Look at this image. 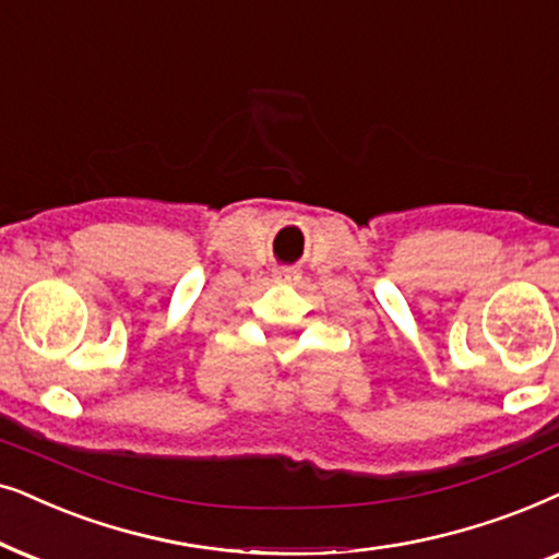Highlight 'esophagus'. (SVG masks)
<instances>
[{
  "label": "esophagus",
  "mask_w": 559,
  "mask_h": 559,
  "mask_svg": "<svg viewBox=\"0 0 559 559\" xmlns=\"http://www.w3.org/2000/svg\"><path fill=\"white\" fill-rule=\"evenodd\" d=\"M273 275H275V281H294L296 271H294V267H278V271H275Z\"/></svg>",
  "instance_id": "34e87169"
}]
</instances>
